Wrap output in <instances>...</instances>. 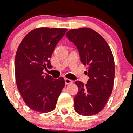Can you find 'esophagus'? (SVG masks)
Here are the masks:
<instances>
[{"mask_svg": "<svg viewBox=\"0 0 133 133\" xmlns=\"http://www.w3.org/2000/svg\"><path fill=\"white\" fill-rule=\"evenodd\" d=\"M65 84H70L72 83H73V81L70 79H67V78H65Z\"/></svg>", "mask_w": 133, "mask_h": 133, "instance_id": "esophagus-1", "label": "esophagus"}]
</instances>
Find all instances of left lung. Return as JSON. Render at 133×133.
Wrapping results in <instances>:
<instances>
[{
  "label": "left lung",
  "instance_id": "8db88e82",
  "mask_svg": "<svg viewBox=\"0 0 133 133\" xmlns=\"http://www.w3.org/2000/svg\"><path fill=\"white\" fill-rule=\"evenodd\" d=\"M66 36L77 47L81 62L87 65L85 74L89 77L86 84L75 82L79 88L74 98L75 110L82 116H92L103 110L112 92L114 56L105 39L91 28L72 29Z\"/></svg>",
  "mask_w": 133,
  "mask_h": 133
}]
</instances>
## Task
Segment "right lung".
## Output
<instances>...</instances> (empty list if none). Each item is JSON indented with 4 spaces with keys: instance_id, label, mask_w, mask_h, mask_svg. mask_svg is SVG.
<instances>
[{
    "instance_id": "right-lung-1",
    "label": "right lung",
    "mask_w": 133,
    "mask_h": 133,
    "mask_svg": "<svg viewBox=\"0 0 133 133\" xmlns=\"http://www.w3.org/2000/svg\"><path fill=\"white\" fill-rule=\"evenodd\" d=\"M67 28H35L22 39L15 61L17 87L26 105L34 111L47 113L55 109L65 87L63 77L54 79L43 70L51 68L50 58Z\"/></svg>"
}]
</instances>
